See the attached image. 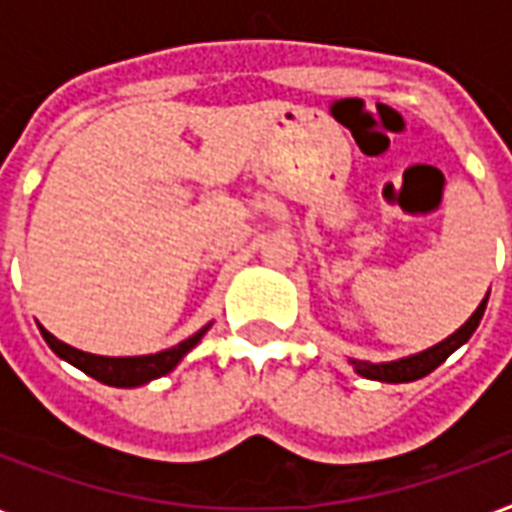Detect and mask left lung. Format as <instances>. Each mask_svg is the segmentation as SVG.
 I'll use <instances>...</instances> for the list:
<instances>
[{"label":"left lung","mask_w":512,"mask_h":512,"mask_svg":"<svg viewBox=\"0 0 512 512\" xmlns=\"http://www.w3.org/2000/svg\"><path fill=\"white\" fill-rule=\"evenodd\" d=\"M485 304H488V293H485V299L480 301V307L472 312V318L463 323L461 329H455L447 340H441V343L433 345V348H425V351H419V354L403 356V359H392V362H378V365H373V362H362V359H348V365L354 367L362 378L381 381V384H408V381L425 378L477 332V326L483 321Z\"/></svg>","instance_id":"8db88e82"}]
</instances>
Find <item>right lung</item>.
<instances>
[{
    "mask_svg": "<svg viewBox=\"0 0 512 512\" xmlns=\"http://www.w3.org/2000/svg\"><path fill=\"white\" fill-rule=\"evenodd\" d=\"M208 329H211V323H208V326H202L197 334H191L189 340L172 345V348H167V351H158V354H145V356L87 354V351H79V348H73V345L57 340V337H54L51 332H46L43 326H40V334H43V340L49 343L51 351L60 356V359H65L68 365L79 367L82 373H87V376L95 378V381H101V384L106 386L131 389V386L150 384L153 378H161V376H167V373H172V370L180 365V359L189 354L191 348L205 337Z\"/></svg>",
    "mask_w": 512,
    "mask_h": 512,
    "instance_id": "right-lung-1",
    "label": "right lung"
}]
</instances>
